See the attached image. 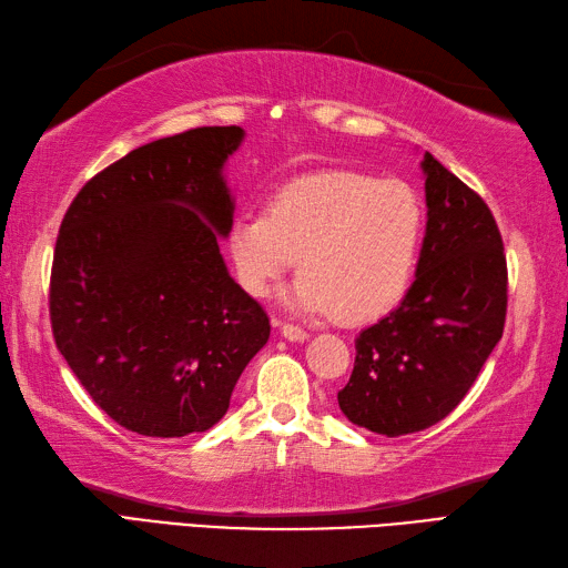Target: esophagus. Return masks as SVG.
<instances>
[{"instance_id": "34e87169", "label": "esophagus", "mask_w": 568, "mask_h": 568, "mask_svg": "<svg viewBox=\"0 0 568 568\" xmlns=\"http://www.w3.org/2000/svg\"><path fill=\"white\" fill-rule=\"evenodd\" d=\"M274 325H280V331L286 339H292V343H304V339H308V333L304 331V327H298L294 323H280L276 321Z\"/></svg>"}]
</instances>
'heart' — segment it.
<instances>
[{
	"label": "heart",
	"instance_id": "b5f03b06",
	"mask_svg": "<svg viewBox=\"0 0 568 568\" xmlns=\"http://www.w3.org/2000/svg\"><path fill=\"white\" fill-rule=\"evenodd\" d=\"M425 209L406 182L331 170L276 189L264 213L237 216L229 233L235 276L267 296L294 267V306L367 323L394 311L413 284Z\"/></svg>",
	"mask_w": 568,
	"mask_h": 568
}]
</instances>
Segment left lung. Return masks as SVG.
<instances>
[{
  "label": "left lung",
  "instance_id": "obj_1",
  "mask_svg": "<svg viewBox=\"0 0 568 568\" xmlns=\"http://www.w3.org/2000/svg\"><path fill=\"white\" fill-rule=\"evenodd\" d=\"M427 225L406 298L355 339L337 394L349 423L386 437L439 423L469 394L503 337L508 264L494 213L425 153Z\"/></svg>",
  "mask_w": 568,
  "mask_h": 568
}]
</instances>
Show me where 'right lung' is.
I'll return each instance as SVG.
<instances>
[{"label": "right lung", "mask_w": 568, "mask_h": 568, "mask_svg": "<svg viewBox=\"0 0 568 568\" xmlns=\"http://www.w3.org/2000/svg\"><path fill=\"white\" fill-rule=\"evenodd\" d=\"M241 125H201L131 150L87 182L60 223L50 325L113 423L145 437L216 425L270 318L225 270L223 165Z\"/></svg>", "instance_id": "right-lung-1"}]
</instances>
